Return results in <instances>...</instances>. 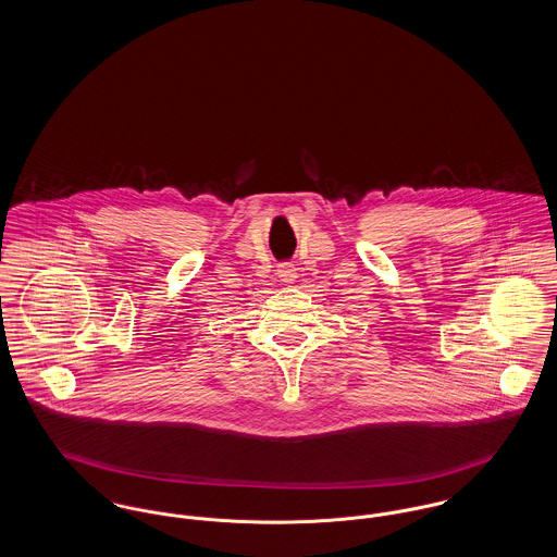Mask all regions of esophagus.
<instances>
[{
  "label": "esophagus",
  "mask_w": 557,
  "mask_h": 557,
  "mask_svg": "<svg viewBox=\"0 0 557 557\" xmlns=\"http://www.w3.org/2000/svg\"><path fill=\"white\" fill-rule=\"evenodd\" d=\"M277 275L282 277V282H294L296 280V267L292 265V263H280L277 265Z\"/></svg>",
  "instance_id": "34e87169"
}]
</instances>
